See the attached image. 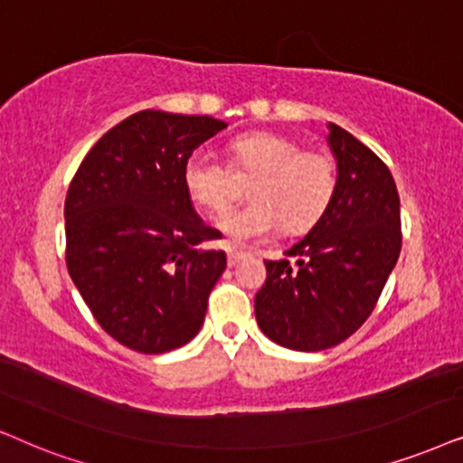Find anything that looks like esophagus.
<instances>
[{
    "label": "esophagus",
    "instance_id": "obj_1",
    "mask_svg": "<svg viewBox=\"0 0 463 463\" xmlns=\"http://www.w3.org/2000/svg\"><path fill=\"white\" fill-rule=\"evenodd\" d=\"M245 256H248L245 251H237V250L228 248V267H237V264L241 262Z\"/></svg>",
    "mask_w": 463,
    "mask_h": 463
}]
</instances>
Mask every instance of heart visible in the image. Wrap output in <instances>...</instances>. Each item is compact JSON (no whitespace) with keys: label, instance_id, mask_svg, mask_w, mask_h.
<instances>
[{"label":"heart","instance_id":"1","mask_svg":"<svg viewBox=\"0 0 463 463\" xmlns=\"http://www.w3.org/2000/svg\"><path fill=\"white\" fill-rule=\"evenodd\" d=\"M232 169L256 175L250 184V205L222 215L220 228L232 241L267 237L277 224L283 232L309 231L330 207L336 190V167L324 152L303 150L286 135L254 131L231 146ZM188 199L205 212L218 213L235 196L232 171L209 152L188 154L182 167Z\"/></svg>","mask_w":463,"mask_h":463}]
</instances>
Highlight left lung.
<instances>
[{
  "label": "left lung",
  "instance_id": "obj_1",
  "mask_svg": "<svg viewBox=\"0 0 463 463\" xmlns=\"http://www.w3.org/2000/svg\"><path fill=\"white\" fill-rule=\"evenodd\" d=\"M328 128L336 160L330 207L286 258L264 260L267 281L254 300L260 330L294 351H322L354 335L373 313L402 248L390 169L345 128L332 122Z\"/></svg>",
  "mask_w": 463,
  "mask_h": 463
}]
</instances>
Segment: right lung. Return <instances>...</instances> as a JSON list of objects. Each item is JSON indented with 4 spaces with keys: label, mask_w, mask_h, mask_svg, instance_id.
Returning a JSON list of instances; mask_svg holds the SVG:
<instances>
[{
    "label": "right lung",
    "mask_w": 463,
    "mask_h": 463,
    "mask_svg": "<svg viewBox=\"0 0 463 463\" xmlns=\"http://www.w3.org/2000/svg\"><path fill=\"white\" fill-rule=\"evenodd\" d=\"M226 128L212 116L144 109L103 135L65 199L67 270L103 330L139 354L199 335L226 269L182 184L188 154Z\"/></svg>",
    "instance_id": "add662e5"
}]
</instances>
